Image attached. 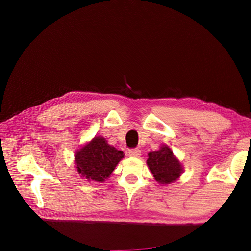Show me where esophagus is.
Wrapping results in <instances>:
<instances>
[{
    "instance_id": "esophagus-1",
    "label": "esophagus",
    "mask_w": 251,
    "mask_h": 251,
    "mask_svg": "<svg viewBox=\"0 0 251 251\" xmlns=\"http://www.w3.org/2000/svg\"><path fill=\"white\" fill-rule=\"evenodd\" d=\"M128 155L132 157H139L141 155V151L139 149H131L128 151Z\"/></svg>"
}]
</instances>
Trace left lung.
I'll use <instances>...</instances> for the list:
<instances>
[{
    "mask_svg": "<svg viewBox=\"0 0 251 251\" xmlns=\"http://www.w3.org/2000/svg\"><path fill=\"white\" fill-rule=\"evenodd\" d=\"M147 163L159 183H171L176 181L182 173V165L174 157L173 151L166 146L149 153Z\"/></svg>",
    "mask_w": 251,
    "mask_h": 251,
    "instance_id": "1",
    "label": "left lung"
}]
</instances>
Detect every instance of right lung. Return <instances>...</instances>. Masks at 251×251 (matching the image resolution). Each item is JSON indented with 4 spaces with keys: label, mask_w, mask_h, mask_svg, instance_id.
<instances>
[{
    "label": "right lung",
    "mask_w": 251,
    "mask_h": 251,
    "mask_svg": "<svg viewBox=\"0 0 251 251\" xmlns=\"http://www.w3.org/2000/svg\"><path fill=\"white\" fill-rule=\"evenodd\" d=\"M121 158H124L123 151L109 146L104 138L95 137L77 151L75 162L82 177L102 182L112 174Z\"/></svg>",
    "instance_id": "obj_1"
}]
</instances>
